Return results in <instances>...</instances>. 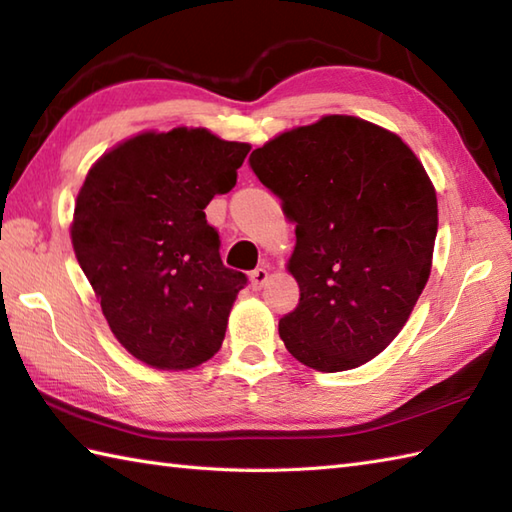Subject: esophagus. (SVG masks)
<instances>
[{
	"label": "esophagus",
	"instance_id": "1",
	"mask_svg": "<svg viewBox=\"0 0 512 512\" xmlns=\"http://www.w3.org/2000/svg\"><path fill=\"white\" fill-rule=\"evenodd\" d=\"M266 281H268V270L264 266H259L253 270V273H250V284H253L255 290L262 288Z\"/></svg>",
	"mask_w": 512,
	"mask_h": 512
}]
</instances>
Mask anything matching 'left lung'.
I'll return each mask as SVG.
<instances>
[{"label": "left lung", "mask_w": 512, "mask_h": 512, "mask_svg": "<svg viewBox=\"0 0 512 512\" xmlns=\"http://www.w3.org/2000/svg\"><path fill=\"white\" fill-rule=\"evenodd\" d=\"M248 165L295 222L297 308L286 350L317 372L372 361L396 339L431 273L438 200L413 151L354 116H323L255 149Z\"/></svg>", "instance_id": "8db88e82"}]
</instances>
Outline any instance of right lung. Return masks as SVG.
Instances as JSON below:
<instances>
[{
	"label": "right lung",
	"instance_id": "right-lung-1",
	"mask_svg": "<svg viewBox=\"0 0 512 512\" xmlns=\"http://www.w3.org/2000/svg\"><path fill=\"white\" fill-rule=\"evenodd\" d=\"M250 145L206 129L140 134L90 169L74 206L72 246L114 336L160 369H189L220 350L248 284L220 257L206 222L235 187Z\"/></svg>",
	"mask_w": 512,
	"mask_h": 512
}]
</instances>
